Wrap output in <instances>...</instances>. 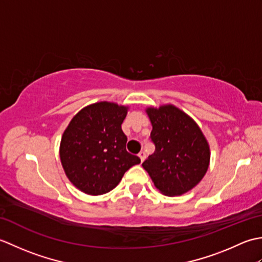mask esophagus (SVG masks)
I'll return each mask as SVG.
<instances>
[{"instance_id":"34e87169","label":"esophagus","mask_w":262,"mask_h":262,"mask_svg":"<svg viewBox=\"0 0 262 262\" xmlns=\"http://www.w3.org/2000/svg\"><path fill=\"white\" fill-rule=\"evenodd\" d=\"M138 158L141 159V162H144V160H145L146 155H145V153H144V152H141L140 154H138Z\"/></svg>"}]
</instances>
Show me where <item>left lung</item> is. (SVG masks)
I'll return each instance as SVG.
<instances>
[{"label": "left lung", "instance_id": "8db88e82", "mask_svg": "<svg viewBox=\"0 0 262 262\" xmlns=\"http://www.w3.org/2000/svg\"><path fill=\"white\" fill-rule=\"evenodd\" d=\"M155 152L142 166L165 196H180L202 181L208 170L209 144L197 122L173 104L147 107Z\"/></svg>", "mask_w": 262, "mask_h": 262}]
</instances>
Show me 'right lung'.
Returning <instances> with one entry per match:
<instances>
[{
	"instance_id": "obj_1",
	"label": "right lung",
	"mask_w": 262,
	"mask_h": 262,
	"mask_svg": "<svg viewBox=\"0 0 262 262\" xmlns=\"http://www.w3.org/2000/svg\"><path fill=\"white\" fill-rule=\"evenodd\" d=\"M129 107L100 101L81 109L66 127L59 158L66 177L86 194L99 196L113 190L125 172L140 164L126 151L127 137L121 124Z\"/></svg>"
}]
</instances>
